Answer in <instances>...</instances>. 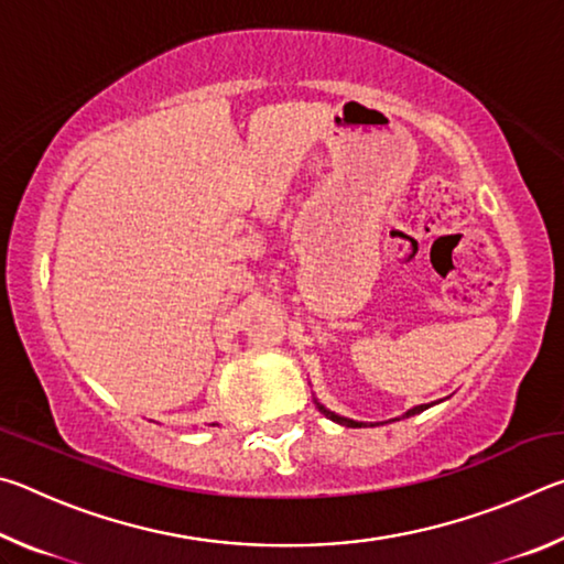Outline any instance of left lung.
Masks as SVG:
<instances>
[{
  "mask_svg": "<svg viewBox=\"0 0 564 564\" xmlns=\"http://www.w3.org/2000/svg\"><path fill=\"white\" fill-rule=\"evenodd\" d=\"M321 410H323V415L326 417H330V420H336V423H340V425H348V427H360V423H356V420H348V417H340V415H336V413H330V410H326L321 405ZM420 410H425V405H417V408H413V410H408L405 413V417H410V415H415V413H420Z\"/></svg>",
  "mask_w": 564,
  "mask_h": 564,
  "instance_id": "obj_1",
  "label": "left lung"
}]
</instances>
